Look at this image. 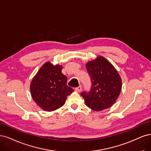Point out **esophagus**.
<instances>
[{
	"instance_id": "34e87169",
	"label": "esophagus",
	"mask_w": 151,
	"mask_h": 151,
	"mask_svg": "<svg viewBox=\"0 0 151 151\" xmlns=\"http://www.w3.org/2000/svg\"><path fill=\"white\" fill-rule=\"evenodd\" d=\"M75 90L78 92H80L81 90V86H79L76 87V88H75Z\"/></svg>"
}]
</instances>
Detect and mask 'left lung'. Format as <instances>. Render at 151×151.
I'll return each mask as SVG.
<instances>
[{
  "instance_id": "1",
  "label": "left lung",
  "mask_w": 151,
  "mask_h": 151,
  "mask_svg": "<svg viewBox=\"0 0 151 151\" xmlns=\"http://www.w3.org/2000/svg\"><path fill=\"white\" fill-rule=\"evenodd\" d=\"M86 68L91 81L89 92L83 91L86 106L95 111H101L112 105L120 95L122 80L118 71L103 56L88 62Z\"/></svg>"
}]
</instances>
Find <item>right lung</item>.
Wrapping results in <instances>:
<instances>
[{"label":"right lung","instance_id":"1","mask_svg":"<svg viewBox=\"0 0 151 151\" xmlns=\"http://www.w3.org/2000/svg\"><path fill=\"white\" fill-rule=\"evenodd\" d=\"M61 70L62 66L46 62L31 83L32 98L43 110L51 111L61 107L74 91L67 85V78Z\"/></svg>","mask_w":151,"mask_h":151}]
</instances>
